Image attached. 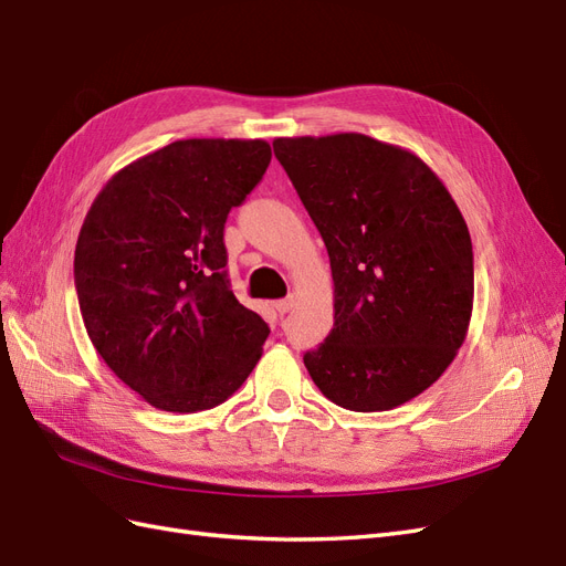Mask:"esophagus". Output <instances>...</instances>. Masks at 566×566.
<instances>
[{"label": "esophagus", "instance_id": "obj_1", "mask_svg": "<svg viewBox=\"0 0 566 566\" xmlns=\"http://www.w3.org/2000/svg\"><path fill=\"white\" fill-rule=\"evenodd\" d=\"M293 304H295V297L290 295V297H285V300H279L273 306H276V312L283 316V314H287L290 310H293Z\"/></svg>", "mask_w": 566, "mask_h": 566}]
</instances>
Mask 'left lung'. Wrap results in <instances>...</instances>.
Returning a JSON list of instances; mask_svg holds the SVG:
<instances>
[{
	"mask_svg": "<svg viewBox=\"0 0 566 566\" xmlns=\"http://www.w3.org/2000/svg\"><path fill=\"white\" fill-rule=\"evenodd\" d=\"M273 153L331 256L335 323L304 354L312 380L358 413L418 397L472 316V241L455 200L416 153L366 134L285 136Z\"/></svg>",
	"mask_w": 566,
	"mask_h": 566,
	"instance_id": "obj_1",
	"label": "left lung"
}]
</instances>
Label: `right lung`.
Instances as JSON below:
<instances>
[{
    "mask_svg": "<svg viewBox=\"0 0 566 566\" xmlns=\"http://www.w3.org/2000/svg\"><path fill=\"white\" fill-rule=\"evenodd\" d=\"M271 163L264 139H184L101 188L75 248L84 328L106 366L167 413L224 403L269 325L235 300L224 224Z\"/></svg>",
    "mask_w": 566,
    "mask_h": 566,
    "instance_id": "1",
    "label": "right lung"
}]
</instances>
